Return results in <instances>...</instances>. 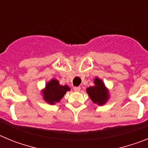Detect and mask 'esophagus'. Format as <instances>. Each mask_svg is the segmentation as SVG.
Listing matches in <instances>:
<instances>
[{
    "mask_svg": "<svg viewBox=\"0 0 148 148\" xmlns=\"http://www.w3.org/2000/svg\"><path fill=\"white\" fill-rule=\"evenodd\" d=\"M73 89H74V91H75V92H78V91H80L81 87H73Z\"/></svg>",
    "mask_w": 148,
    "mask_h": 148,
    "instance_id": "34e87169",
    "label": "esophagus"
}]
</instances>
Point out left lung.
I'll list each match as a JSON object with an SVG mask.
<instances>
[{
  "label": "left lung",
  "instance_id": "left-lung-1",
  "mask_svg": "<svg viewBox=\"0 0 148 148\" xmlns=\"http://www.w3.org/2000/svg\"><path fill=\"white\" fill-rule=\"evenodd\" d=\"M93 83L94 86L87 88L89 97L94 104L104 105L110 99L109 90L106 87L104 82L98 77H95Z\"/></svg>",
  "mask_w": 148,
  "mask_h": 148
}]
</instances>
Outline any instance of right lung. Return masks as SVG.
<instances>
[{
	"label": "right lung",
	"instance_id": "obj_1",
	"mask_svg": "<svg viewBox=\"0 0 148 148\" xmlns=\"http://www.w3.org/2000/svg\"><path fill=\"white\" fill-rule=\"evenodd\" d=\"M70 88L68 85L63 86L56 78H52L46 84L45 87L41 90L43 99L49 104H55L59 102Z\"/></svg>",
	"mask_w": 148,
	"mask_h": 148
}]
</instances>
